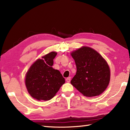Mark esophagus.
Segmentation results:
<instances>
[{"label": "esophagus", "instance_id": "34e87169", "mask_svg": "<svg viewBox=\"0 0 130 130\" xmlns=\"http://www.w3.org/2000/svg\"><path fill=\"white\" fill-rule=\"evenodd\" d=\"M66 82H70V81H71V77H68L66 79Z\"/></svg>", "mask_w": 130, "mask_h": 130}]
</instances>
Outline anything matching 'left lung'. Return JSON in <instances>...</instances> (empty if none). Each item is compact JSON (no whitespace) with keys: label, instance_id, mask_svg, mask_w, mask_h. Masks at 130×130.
Here are the masks:
<instances>
[{"label":"left lung","instance_id":"left-lung-1","mask_svg":"<svg viewBox=\"0 0 130 130\" xmlns=\"http://www.w3.org/2000/svg\"><path fill=\"white\" fill-rule=\"evenodd\" d=\"M71 55L77 68L71 85L86 97L102 94L107 88L110 78V68L105 60L88 46H82Z\"/></svg>","mask_w":130,"mask_h":130}]
</instances>
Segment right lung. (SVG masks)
<instances>
[{
  "mask_svg": "<svg viewBox=\"0 0 130 130\" xmlns=\"http://www.w3.org/2000/svg\"><path fill=\"white\" fill-rule=\"evenodd\" d=\"M57 53L52 52L37 59L31 66L25 77V85L29 94L38 101H49L54 97L65 82L58 70L52 66Z\"/></svg>",
  "mask_w": 130,
  "mask_h": 130,
  "instance_id": "obj_1",
  "label": "right lung"
}]
</instances>
